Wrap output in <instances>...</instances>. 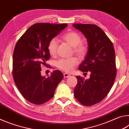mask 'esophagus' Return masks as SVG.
<instances>
[{"instance_id": "34e87169", "label": "esophagus", "mask_w": 129, "mask_h": 129, "mask_svg": "<svg viewBox=\"0 0 129 129\" xmlns=\"http://www.w3.org/2000/svg\"><path fill=\"white\" fill-rule=\"evenodd\" d=\"M70 77V75H69V74L66 73H64V78H68V77Z\"/></svg>"}]
</instances>
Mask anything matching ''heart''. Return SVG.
I'll return each mask as SVG.
<instances>
[{
	"label": "heart",
	"instance_id": "heart-1",
	"mask_svg": "<svg viewBox=\"0 0 129 129\" xmlns=\"http://www.w3.org/2000/svg\"><path fill=\"white\" fill-rule=\"evenodd\" d=\"M62 39L73 47L74 52L80 59L85 57L88 52V47L85 44L81 42V36L78 33L70 30L63 35ZM57 46L58 41L55 38L49 41L48 45V51L50 55L52 56L56 55ZM78 62L77 58L75 57L69 58H60L55 62V66L61 71L69 73L73 71Z\"/></svg>",
	"mask_w": 129,
	"mask_h": 129
}]
</instances>
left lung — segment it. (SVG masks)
<instances>
[{
	"label": "left lung",
	"instance_id": "8db88e82",
	"mask_svg": "<svg viewBox=\"0 0 129 129\" xmlns=\"http://www.w3.org/2000/svg\"><path fill=\"white\" fill-rule=\"evenodd\" d=\"M73 27L84 35L88 44V52L78 69L90 72L88 80L76 76L77 84L74 94L81 104L91 106L101 101L114 84L117 72L114 48L112 41L97 25L74 24Z\"/></svg>",
	"mask_w": 129,
	"mask_h": 129
}]
</instances>
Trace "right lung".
<instances>
[{
  "mask_svg": "<svg viewBox=\"0 0 129 129\" xmlns=\"http://www.w3.org/2000/svg\"><path fill=\"white\" fill-rule=\"evenodd\" d=\"M67 25L35 24L17 41L13 54L12 76L20 92L29 102L41 105L48 101L64 77L60 71H54L48 77L42 76L41 65L50 58L49 41Z\"/></svg>",
  "mask_w": 129,
  "mask_h": 129,
  "instance_id": "right-lung-1",
  "label": "right lung"
}]
</instances>
